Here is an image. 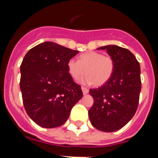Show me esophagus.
Masks as SVG:
<instances>
[{"label": "esophagus", "instance_id": "1", "mask_svg": "<svg viewBox=\"0 0 158 158\" xmlns=\"http://www.w3.org/2000/svg\"><path fill=\"white\" fill-rule=\"evenodd\" d=\"M81 90H82V92H83V94H84V95L87 94V93H89V89H88L87 88L82 87V88H81Z\"/></svg>", "mask_w": 158, "mask_h": 158}]
</instances>
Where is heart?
I'll list each match as a JSON object with an SVG mask.
<instances>
[{"instance_id":"b5f03b06","label":"heart","mask_w":158,"mask_h":158,"mask_svg":"<svg viewBox=\"0 0 158 158\" xmlns=\"http://www.w3.org/2000/svg\"><path fill=\"white\" fill-rule=\"evenodd\" d=\"M68 72L73 79H78L83 85L96 84L102 85L111 78L114 71L115 63L112 58L108 55H103L101 53L89 51L84 53L79 57V59H70L67 64Z\"/></svg>"}]
</instances>
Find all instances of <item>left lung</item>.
Returning <instances> with one entry per match:
<instances>
[{
  "mask_svg": "<svg viewBox=\"0 0 158 158\" xmlns=\"http://www.w3.org/2000/svg\"><path fill=\"white\" fill-rule=\"evenodd\" d=\"M97 50L107 51L115 67L106 83L89 90L94 104L89 110V117L99 131L114 132L123 127L136 112L141 92L140 65L127 49L107 45Z\"/></svg>",
  "mask_w": 158,
  "mask_h": 158,
  "instance_id": "left-lung-1",
  "label": "left lung"
}]
</instances>
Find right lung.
<instances>
[{
  "label": "right lung",
  "instance_id": "obj_1",
  "mask_svg": "<svg viewBox=\"0 0 158 158\" xmlns=\"http://www.w3.org/2000/svg\"><path fill=\"white\" fill-rule=\"evenodd\" d=\"M78 51L44 42L26 54L20 65L23 103L28 116L39 126L54 128L68 119L72 107L83 96L67 64Z\"/></svg>",
  "mask_w": 158,
  "mask_h": 158
}]
</instances>
